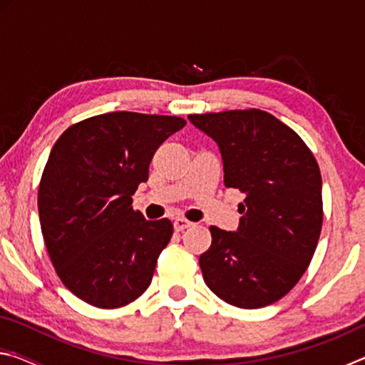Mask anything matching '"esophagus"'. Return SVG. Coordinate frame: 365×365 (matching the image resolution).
I'll return each mask as SVG.
<instances>
[{
  "label": "esophagus",
  "mask_w": 365,
  "mask_h": 365,
  "mask_svg": "<svg viewBox=\"0 0 365 365\" xmlns=\"http://www.w3.org/2000/svg\"><path fill=\"white\" fill-rule=\"evenodd\" d=\"M191 225H193V222H190V220L183 219V217H178V219L174 220V228L177 232H182V230H185V228H188Z\"/></svg>",
  "instance_id": "34e87169"
}]
</instances>
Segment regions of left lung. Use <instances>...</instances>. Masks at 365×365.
<instances>
[{"mask_svg": "<svg viewBox=\"0 0 365 365\" xmlns=\"http://www.w3.org/2000/svg\"><path fill=\"white\" fill-rule=\"evenodd\" d=\"M188 119L219 145L225 187L245 195L238 232L209 227L202 279L228 304L269 306L293 289L316 252L324 222L317 160L293 128L261 109Z\"/></svg>", "mask_w": 365, "mask_h": 365, "instance_id": "8db88e82", "label": "left lung"}]
</instances>
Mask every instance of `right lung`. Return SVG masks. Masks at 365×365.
Wrapping results in <instances>:
<instances>
[{"label":"right lung","instance_id":"obj_1","mask_svg":"<svg viewBox=\"0 0 365 365\" xmlns=\"http://www.w3.org/2000/svg\"><path fill=\"white\" fill-rule=\"evenodd\" d=\"M185 123L119 110L72 123L54 143L38 187L40 225L54 270L77 298L117 309L150 287L174 225L146 220L132 195L158 148Z\"/></svg>","mask_w":365,"mask_h":365}]
</instances>
